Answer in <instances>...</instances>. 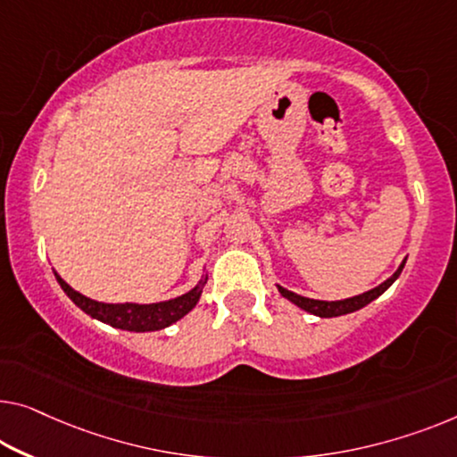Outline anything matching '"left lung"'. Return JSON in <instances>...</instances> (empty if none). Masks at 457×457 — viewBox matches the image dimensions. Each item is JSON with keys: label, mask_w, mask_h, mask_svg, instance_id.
<instances>
[{"label": "left lung", "mask_w": 457, "mask_h": 457, "mask_svg": "<svg viewBox=\"0 0 457 457\" xmlns=\"http://www.w3.org/2000/svg\"><path fill=\"white\" fill-rule=\"evenodd\" d=\"M404 264H406V258L403 262H400V267L396 269V272H394L390 278H386L384 283L378 285V287L365 291V294L346 297V299H337V302H324V299H312V297L297 295V294H294V291L281 287V285H277V289L285 299H289L291 303H295L297 308L305 310L308 314H314L318 318H337V316H345V314H351V312H357L361 308H365L367 303H371L373 299H378L400 277V272H403Z\"/></svg>", "instance_id": "1"}]
</instances>
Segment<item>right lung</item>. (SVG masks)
<instances>
[{
    "label": "right lung",
    "mask_w": 457,
    "mask_h": 457,
    "mask_svg": "<svg viewBox=\"0 0 457 457\" xmlns=\"http://www.w3.org/2000/svg\"><path fill=\"white\" fill-rule=\"evenodd\" d=\"M54 278H57V283L61 285V289L65 291L67 297H70L79 310H84L87 316H92L94 320H100V322L112 326V328H120L129 332L163 330L168 328V326H172L174 322H179L180 318H185L188 312L199 303L203 287H205L207 283V275L205 270H203L199 283H196L193 289L174 299H168V302L106 303V302H96V299L79 294V291L73 289L71 285H67L57 272H54Z\"/></svg>",
    "instance_id": "1"
}]
</instances>
